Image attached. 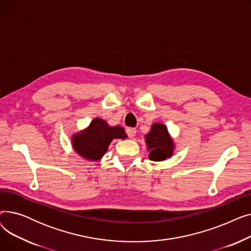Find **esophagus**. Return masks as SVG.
Returning <instances> with one entry per match:
<instances>
[{
  "mask_svg": "<svg viewBox=\"0 0 251 251\" xmlns=\"http://www.w3.org/2000/svg\"><path fill=\"white\" fill-rule=\"evenodd\" d=\"M126 133H127V135H128L130 138H133V137L135 136V134H136V129H135V128L129 127V128L126 129Z\"/></svg>",
  "mask_w": 251,
  "mask_h": 251,
  "instance_id": "esophagus-1",
  "label": "esophagus"
}]
</instances>
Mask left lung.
<instances>
[{
    "instance_id": "8db88e82",
    "label": "left lung",
    "mask_w": 251,
    "mask_h": 251,
    "mask_svg": "<svg viewBox=\"0 0 251 251\" xmlns=\"http://www.w3.org/2000/svg\"><path fill=\"white\" fill-rule=\"evenodd\" d=\"M151 161L162 162L170 159L175 151V142L165 124L155 122L150 132L144 135Z\"/></svg>"
}]
</instances>
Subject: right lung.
Masks as SVG:
<instances>
[{"label":"right lung","instance_id":"right-lung-1","mask_svg":"<svg viewBox=\"0 0 251 251\" xmlns=\"http://www.w3.org/2000/svg\"><path fill=\"white\" fill-rule=\"evenodd\" d=\"M127 134L121 126H110L107 121L95 118L83 130L71 137V146L76 153L87 161H100L108 151L114 139H126Z\"/></svg>","mask_w":251,"mask_h":251}]
</instances>
